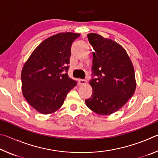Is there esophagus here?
<instances>
[{"label": "esophagus", "instance_id": "34e87169", "mask_svg": "<svg viewBox=\"0 0 158 158\" xmlns=\"http://www.w3.org/2000/svg\"><path fill=\"white\" fill-rule=\"evenodd\" d=\"M78 81H79V85H84L85 84H86V81H85V79H79Z\"/></svg>", "mask_w": 158, "mask_h": 158}]
</instances>
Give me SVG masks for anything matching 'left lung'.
<instances>
[{"mask_svg": "<svg viewBox=\"0 0 158 158\" xmlns=\"http://www.w3.org/2000/svg\"><path fill=\"white\" fill-rule=\"evenodd\" d=\"M87 36L94 52L90 81L93 93L85 105L96 114L110 115L123 107L135 93V69L121 45L96 33Z\"/></svg>", "mask_w": 158, "mask_h": 158, "instance_id": "1", "label": "left lung"}]
</instances>
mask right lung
I'll return each instance as SVG.
<instances>
[{
    "label": "right lung",
    "instance_id": "obj_1",
    "mask_svg": "<svg viewBox=\"0 0 158 158\" xmlns=\"http://www.w3.org/2000/svg\"><path fill=\"white\" fill-rule=\"evenodd\" d=\"M79 33H60L42 42L21 71L23 97L42 114L57 111L77 81L68 74L71 47Z\"/></svg>",
    "mask_w": 158,
    "mask_h": 158
}]
</instances>
